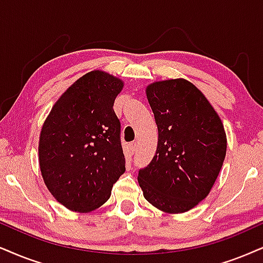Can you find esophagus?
Returning <instances> with one entry per match:
<instances>
[{
	"instance_id": "obj_1",
	"label": "esophagus",
	"mask_w": 263,
	"mask_h": 263,
	"mask_svg": "<svg viewBox=\"0 0 263 263\" xmlns=\"http://www.w3.org/2000/svg\"><path fill=\"white\" fill-rule=\"evenodd\" d=\"M136 149H137V144L136 143H129V151H131L132 154L136 152Z\"/></svg>"
}]
</instances>
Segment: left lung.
<instances>
[{
    "mask_svg": "<svg viewBox=\"0 0 263 263\" xmlns=\"http://www.w3.org/2000/svg\"><path fill=\"white\" fill-rule=\"evenodd\" d=\"M147 98L158 126V147L138 172L143 195L167 214H182L208 197L227 151L220 116L200 89L184 79L155 81Z\"/></svg>",
    "mask_w": 263,
    "mask_h": 263,
    "instance_id": "obj_1",
    "label": "left lung"
}]
</instances>
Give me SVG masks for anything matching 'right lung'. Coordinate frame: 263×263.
<instances>
[{"label": "right lung", "mask_w": 263, "mask_h": 263, "mask_svg": "<svg viewBox=\"0 0 263 263\" xmlns=\"http://www.w3.org/2000/svg\"><path fill=\"white\" fill-rule=\"evenodd\" d=\"M124 81L102 70L85 74L53 105L43 122L39 164L55 200L75 212H89L110 198L125 172L115 98Z\"/></svg>", "instance_id": "right-lung-1"}]
</instances>
